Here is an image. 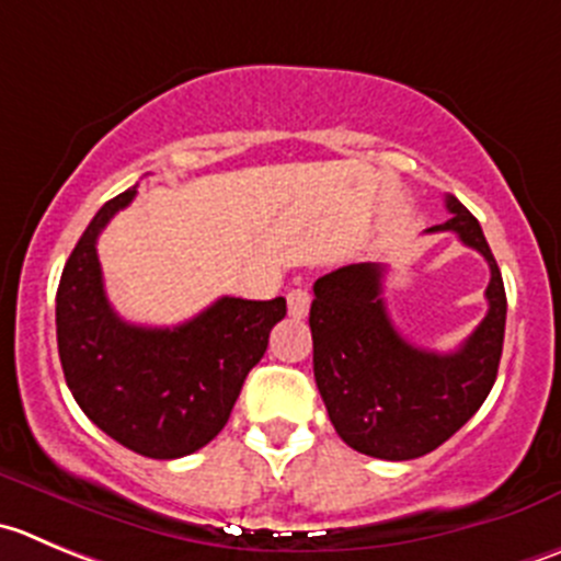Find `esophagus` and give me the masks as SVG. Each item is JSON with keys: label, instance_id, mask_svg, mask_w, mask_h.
I'll return each mask as SVG.
<instances>
[{"label": "esophagus", "instance_id": "obj_1", "mask_svg": "<svg viewBox=\"0 0 561 561\" xmlns=\"http://www.w3.org/2000/svg\"><path fill=\"white\" fill-rule=\"evenodd\" d=\"M309 304H312V293H309L307 287H293V290L287 293V309H290L293 318H307Z\"/></svg>", "mask_w": 561, "mask_h": 561}]
</instances>
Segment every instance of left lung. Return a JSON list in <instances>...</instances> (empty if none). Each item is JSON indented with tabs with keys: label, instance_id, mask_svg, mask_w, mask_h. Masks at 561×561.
<instances>
[{
	"label": "left lung",
	"instance_id": "left-lung-1",
	"mask_svg": "<svg viewBox=\"0 0 561 561\" xmlns=\"http://www.w3.org/2000/svg\"><path fill=\"white\" fill-rule=\"evenodd\" d=\"M449 219L427 232H455L491 265L488 314L453 353L402 340L383 301V265L353 263L314 282L309 309L314 383L331 425L356 453L413 460L442 447L491 394L504 345L502 271L482 227L455 197Z\"/></svg>",
	"mask_w": 561,
	"mask_h": 561
}]
</instances>
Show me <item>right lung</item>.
Segmentation results:
<instances>
[{
  "label": "right lung",
  "mask_w": 561,
  "mask_h": 561,
  "mask_svg": "<svg viewBox=\"0 0 561 561\" xmlns=\"http://www.w3.org/2000/svg\"><path fill=\"white\" fill-rule=\"evenodd\" d=\"M136 186L108 199L81 232L57 287V347L81 411L130 453L175 460L214 442L249 369L287 314L285 298L225 296L175 329L125 323L108 304L98 236Z\"/></svg>",
  "instance_id": "1"
}]
</instances>
